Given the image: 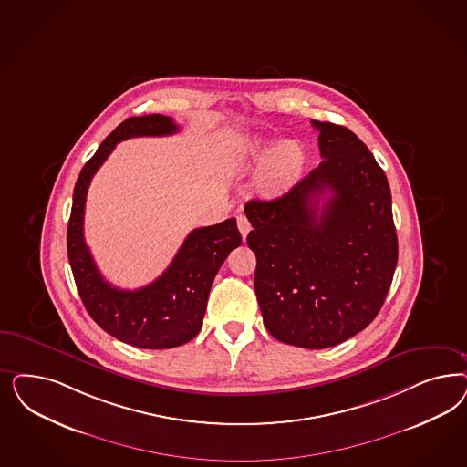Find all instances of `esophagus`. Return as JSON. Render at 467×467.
Segmentation results:
<instances>
[{"label":"esophagus","instance_id":"obj_1","mask_svg":"<svg viewBox=\"0 0 467 467\" xmlns=\"http://www.w3.org/2000/svg\"><path fill=\"white\" fill-rule=\"evenodd\" d=\"M237 226H239V230H241L242 239L245 241L247 234L251 232V223H249V220L245 218V214H239V216H237Z\"/></svg>","mask_w":467,"mask_h":467}]
</instances>
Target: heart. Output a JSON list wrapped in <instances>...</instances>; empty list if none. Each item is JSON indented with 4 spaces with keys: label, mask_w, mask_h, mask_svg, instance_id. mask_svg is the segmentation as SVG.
Returning <instances> with one entry per match:
<instances>
[{
    "label": "heart",
    "mask_w": 467,
    "mask_h": 467,
    "mask_svg": "<svg viewBox=\"0 0 467 467\" xmlns=\"http://www.w3.org/2000/svg\"><path fill=\"white\" fill-rule=\"evenodd\" d=\"M265 163L261 181L268 189H284L301 175L304 150L294 140L275 144L265 139H254L245 146V165L254 168Z\"/></svg>",
    "instance_id": "heart-1"
}]
</instances>
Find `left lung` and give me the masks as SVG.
I'll use <instances>...</instances> for the list:
<instances>
[{
	"mask_svg": "<svg viewBox=\"0 0 467 467\" xmlns=\"http://www.w3.org/2000/svg\"><path fill=\"white\" fill-rule=\"evenodd\" d=\"M311 123L323 161L284 196L244 211L266 330L288 346L327 348L377 317L399 244L390 185L371 150L347 127Z\"/></svg>",
	"mask_w": 467,
	"mask_h": 467,
	"instance_id": "obj_1",
	"label": "left lung"
}]
</instances>
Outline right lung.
<instances>
[{
    "instance_id": "add662e5",
    "label": "right lung",
    "mask_w": 467,
    "mask_h": 467,
    "mask_svg": "<svg viewBox=\"0 0 467 467\" xmlns=\"http://www.w3.org/2000/svg\"><path fill=\"white\" fill-rule=\"evenodd\" d=\"M177 123L163 115L132 117L106 137L84 165L76 189L67 230V251L78 296L90 317L111 337L139 348H171L196 337L211 284L226 256L242 244L235 218L192 230L165 273L150 285L121 290L108 284L84 241L86 196L94 173L115 146L130 137L171 136Z\"/></svg>"
}]
</instances>
